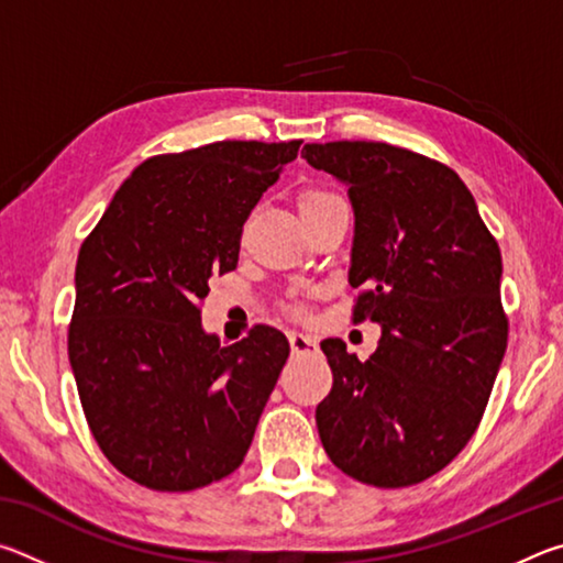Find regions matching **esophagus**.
Listing matches in <instances>:
<instances>
[{
  "instance_id": "obj_1",
  "label": "esophagus",
  "mask_w": 563,
  "mask_h": 563,
  "mask_svg": "<svg viewBox=\"0 0 563 563\" xmlns=\"http://www.w3.org/2000/svg\"><path fill=\"white\" fill-rule=\"evenodd\" d=\"M288 340H290V350L295 352V355H310V352L320 350L318 338L305 335V332H290Z\"/></svg>"
}]
</instances>
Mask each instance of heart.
<instances>
[{"instance_id": "1", "label": "heart", "mask_w": 563, "mask_h": 563, "mask_svg": "<svg viewBox=\"0 0 563 563\" xmlns=\"http://www.w3.org/2000/svg\"><path fill=\"white\" fill-rule=\"evenodd\" d=\"M332 198H338V196H335V194H330V190H325V188H305L302 194L298 196L300 216H302V213L316 211V208H320L322 203L332 201Z\"/></svg>"}]
</instances>
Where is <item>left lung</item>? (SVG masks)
I'll return each mask as SVG.
<instances>
[{
    "label": "left lung",
    "mask_w": 563,
    "mask_h": 563,
    "mask_svg": "<svg viewBox=\"0 0 563 563\" xmlns=\"http://www.w3.org/2000/svg\"><path fill=\"white\" fill-rule=\"evenodd\" d=\"M302 158L347 186L352 320L383 328L365 362L320 342L332 369L320 442L352 479L409 487L464 450L489 402L509 332L499 245L440 161L379 141L308 144Z\"/></svg>",
    "instance_id": "obj_1"
}]
</instances>
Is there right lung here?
Segmentation results:
<instances>
[{
  "mask_svg": "<svg viewBox=\"0 0 563 563\" xmlns=\"http://www.w3.org/2000/svg\"><path fill=\"white\" fill-rule=\"evenodd\" d=\"M300 141H218L131 170L76 261L69 362L93 440L129 479L190 492L241 466L290 355L255 325L223 347L201 325L208 280Z\"/></svg>",
  "mask_w": 563,
  "mask_h": 563,
  "instance_id": "right-lung-1",
  "label": "right lung"
}]
</instances>
